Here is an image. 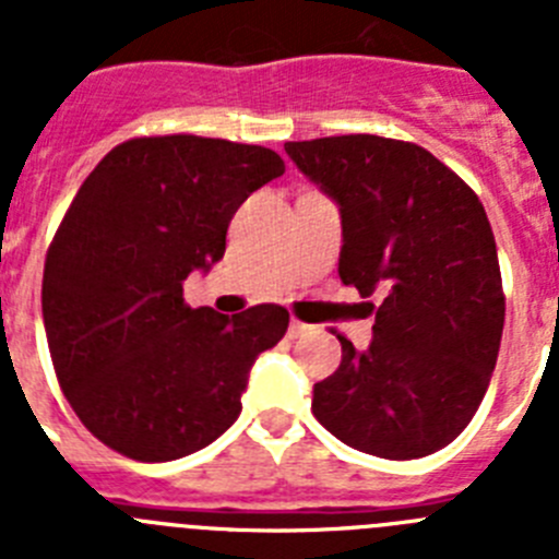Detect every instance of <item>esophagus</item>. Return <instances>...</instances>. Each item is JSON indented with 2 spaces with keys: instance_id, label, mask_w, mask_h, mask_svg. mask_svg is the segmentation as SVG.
I'll return each mask as SVG.
<instances>
[{
  "instance_id": "1",
  "label": "esophagus",
  "mask_w": 559,
  "mask_h": 559,
  "mask_svg": "<svg viewBox=\"0 0 559 559\" xmlns=\"http://www.w3.org/2000/svg\"><path fill=\"white\" fill-rule=\"evenodd\" d=\"M308 324H305V322H299V319H290V328H288V335H290V338H299V335H305V333H308Z\"/></svg>"
}]
</instances>
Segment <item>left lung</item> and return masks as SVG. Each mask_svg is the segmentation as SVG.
Wrapping results in <instances>:
<instances>
[{
  "instance_id": "8db88e82",
  "label": "left lung",
  "mask_w": 559,
  "mask_h": 559,
  "mask_svg": "<svg viewBox=\"0 0 559 559\" xmlns=\"http://www.w3.org/2000/svg\"><path fill=\"white\" fill-rule=\"evenodd\" d=\"M285 153L341 206V283L380 296L364 353L338 335L341 364L313 386V417L380 459L451 445L490 386L507 308L481 201L414 142L347 133L285 142Z\"/></svg>"
}]
</instances>
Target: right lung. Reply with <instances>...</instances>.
<instances>
[{
    "label": "right lung",
    "instance_id": "obj_1",
    "mask_svg": "<svg viewBox=\"0 0 559 559\" xmlns=\"http://www.w3.org/2000/svg\"><path fill=\"white\" fill-rule=\"evenodd\" d=\"M283 173L269 147L192 133L128 140L88 173L47 249L41 310L61 392L103 445L170 462L237 419L290 316L190 308L185 280L218 263L237 206Z\"/></svg>",
    "mask_w": 559,
    "mask_h": 559
}]
</instances>
